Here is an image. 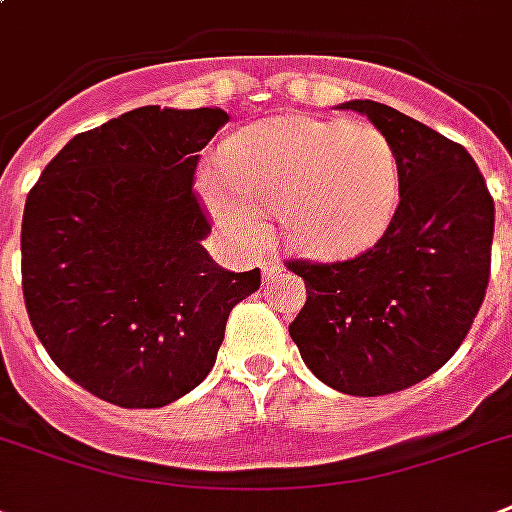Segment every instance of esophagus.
Returning <instances> with one entry per match:
<instances>
[{"label":"esophagus","mask_w":512,"mask_h":512,"mask_svg":"<svg viewBox=\"0 0 512 512\" xmlns=\"http://www.w3.org/2000/svg\"><path fill=\"white\" fill-rule=\"evenodd\" d=\"M284 271V265H281L279 257H271V260H265L263 263V281H271L273 276H279Z\"/></svg>","instance_id":"esophagus-1"}]
</instances>
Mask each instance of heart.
Here are the masks:
<instances>
[{"instance_id":"heart-1","label":"heart","mask_w":512,"mask_h":512,"mask_svg":"<svg viewBox=\"0 0 512 512\" xmlns=\"http://www.w3.org/2000/svg\"><path fill=\"white\" fill-rule=\"evenodd\" d=\"M223 172L201 177L217 228L241 247L268 236L279 215L289 247L313 260L358 255L393 220L401 188L396 148L372 124L279 116L236 132Z\"/></svg>"}]
</instances>
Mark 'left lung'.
Wrapping results in <instances>:
<instances>
[{
	"instance_id": "8db88e82",
	"label": "left lung",
	"mask_w": 512,
	"mask_h": 512,
	"mask_svg": "<svg viewBox=\"0 0 512 512\" xmlns=\"http://www.w3.org/2000/svg\"><path fill=\"white\" fill-rule=\"evenodd\" d=\"M340 108L396 148L398 207L364 255L289 263L308 292L289 337L324 385L385 396L441 369L468 335L489 284L494 201L473 156L436 130L374 100Z\"/></svg>"
}]
</instances>
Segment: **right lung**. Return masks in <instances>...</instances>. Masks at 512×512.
Returning <instances> with one entry per match:
<instances>
[{
	"instance_id": "1",
	"label": "right lung",
	"mask_w": 512,
	"mask_h": 512,
	"mask_svg": "<svg viewBox=\"0 0 512 512\" xmlns=\"http://www.w3.org/2000/svg\"><path fill=\"white\" fill-rule=\"evenodd\" d=\"M223 108L143 106L82 132L26 199L20 257L36 337L76 385L159 409L215 366L228 313L260 271H225L201 241L199 151Z\"/></svg>"
}]
</instances>
